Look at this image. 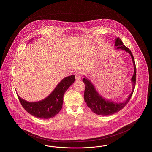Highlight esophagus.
Wrapping results in <instances>:
<instances>
[{
  "label": "esophagus",
  "instance_id": "1",
  "mask_svg": "<svg viewBox=\"0 0 152 152\" xmlns=\"http://www.w3.org/2000/svg\"><path fill=\"white\" fill-rule=\"evenodd\" d=\"M75 79L76 80H80L81 79V75L80 72H77V73L75 74Z\"/></svg>",
  "mask_w": 152,
  "mask_h": 152
}]
</instances>
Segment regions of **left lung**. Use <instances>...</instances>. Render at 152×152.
I'll use <instances>...</instances> for the list:
<instances>
[{
	"mask_svg": "<svg viewBox=\"0 0 152 152\" xmlns=\"http://www.w3.org/2000/svg\"><path fill=\"white\" fill-rule=\"evenodd\" d=\"M114 46L115 49H121L126 51L131 56L134 68V75L131 79L132 84V91L128 96L127 99L123 102L117 103L112 101L107 100L106 99L102 97V96H101L98 93L95 86L92 84L91 81L87 77L84 76V78L83 79V81L85 84L84 91V100L85 102L86 103L87 106L91 109L94 113L99 115H110L122 109L127 104L132 97L136 84V68L134 56L131 51L129 49L126 47L124 45H123V43L119 38H116Z\"/></svg>",
	"mask_w": 152,
	"mask_h": 152,
	"instance_id": "1",
	"label": "left lung"
}]
</instances>
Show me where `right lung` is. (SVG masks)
<instances>
[{"label": "right lung", "mask_w": 152, "mask_h": 152, "mask_svg": "<svg viewBox=\"0 0 152 152\" xmlns=\"http://www.w3.org/2000/svg\"><path fill=\"white\" fill-rule=\"evenodd\" d=\"M74 81V75L64 78L49 96L38 102H28L18 94V99L24 109L31 115L41 119H50L54 117L61 111L64 94Z\"/></svg>", "instance_id": "1"}]
</instances>
